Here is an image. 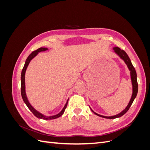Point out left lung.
Masks as SVG:
<instances>
[{"mask_svg":"<svg viewBox=\"0 0 150 150\" xmlns=\"http://www.w3.org/2000/svg\"><path fill=\"white\" fill-rule=\"evenodd\" d=\"M113 49H114L115 52L117 54V55H118L125 62L127 66H128V69L131 71L130 74H131V82H132V85H133V94H132V96H131V98L130 99V101L128 103L127 107L122 112H121L120 113H119L118 115H116L115 116H102V115L97 114V113L94 112L91 110V111L94 113L95 115H96L97 116H99L100 117H104V118H107V119H115V118H117V117H120L122 116V115H124L125 113L129 110V109L130 106H131V104H132V103L134 101V99H135L136 96H137V93H138V82H137V72H136L134 67H133L132 63H131V60H130L129 57H128V54H126V52L124 51V50L121 49L118 47H115L113 48Z\"/></svg>","mask_w":150,"mask_h":150,"instance_id":"1","label":"left lung"}]
</instances>
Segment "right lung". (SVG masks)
Wrapping results in <instances>:
<instances>
[{
    "label": "right lung",
    "instance_id": "1",
    "mask_svg": "<svg viewBox=\"0 0 150 150\" xmlns=\"http://www.w3.org/2000/svg\"><path fill=\"white\" fill-rule=\"evenodd\" d=\"M47 48L46 47H40L38 49L35 50V51H33L32 52L30 55L28 56V57L27 58V59L25 61V64L24 66L23 67V69L22 70V73H21V95H22V98L23 99V101L25 103V104L27 105V106L28 107V108L30 110V111L33 113V115L36 116L38 118L40 119H42V120H53V119H56L57 118V117H60L62 115L63 113H64L66 108L67 107V103H68V100L67 101L64 107L63 108V109L62 110V111L59 113V114L56 115H54V116H44L41 113L39 112L38 111H36L35 109L30 105V104L29 103L28 98L26 96V94H25V71L27 69V67H28L30 61L33 59L38 54V52H41V51H45L47 50Z\"/></svg>",
    "mask_w": 150,
    "mask_h": 150
}]
</instances>
